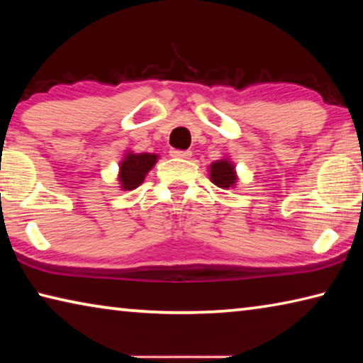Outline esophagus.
<instances>
[{"mask_svg": "<svg viewBox=\"0 0 363 363\" xmlns=\"http://www.w3.org/2000/svg\"><path fill=\"white\" fill-rule=\"evenodd\" d=\"M169 153H171V157H174V158H189L190 155H192V152L190 150H177V149H173Z\"/></svg>", "mask_w": 363, "mask_h": 363, "instance_id": "1", "label": "esophagus"}]
</instances>
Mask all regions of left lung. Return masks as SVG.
<instances>
[{
    "instance_id": "8db88e82",
    "label": "left lung",
    "mask_w": 363,
    "mask_h": 363,
    "mask_svg": "<svg viewBox=\"0 0 363 363\" xmlns=\"http://www.w3.org/2000/svg\"><path fill=\"white\" fill-rule=\"evenodd\" d=\"M233 168L235 167L227 158L214 162L210 167V177L213 184H216L220 189H229L235 186L237 174Z\"/></svg>"
}]
</instances>
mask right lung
<instances>
[{
    "instance_id": "add662e5",
    "label": "right lung",
    "mask_w": 363,
    "mask_h": 363,
    "mask_svg": "<svg viewBox=\"0 0 363 363\" xmlns=\"http://www.w3.org/2000/svg\"><path fill=\"white\" fill-rule=\"evenodd\" d=\"M155 153H128L120 163V184L123 190H133L144 182L145 174L157 163Z\"/></svg>"
}]
</instances>
